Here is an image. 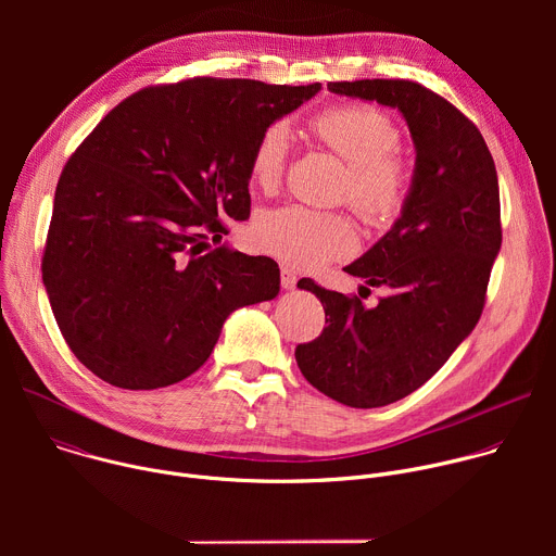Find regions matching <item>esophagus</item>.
<instances>
[{
    "mask_svg": "<svg viewBox=\"0 0 556 556\" xmlns=\"http://www.w3.org/2000/svg\"><path fill=\"white\" fill-rule=\"evenodd\" d=\"M296 275L290 270V268H281V286H283V290H294V286H296Z\"/></svg>",
    "mask_w": 556,
    "mask_h": 556,
    "instance_id": "esophagus-1",
    "label": "esophagus"
}]
</instances>
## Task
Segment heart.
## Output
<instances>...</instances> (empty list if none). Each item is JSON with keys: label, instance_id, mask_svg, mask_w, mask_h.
<instances>
[{"label": "heart", "instance_id": "heart-1", "mask_svg": "<svg viewBox=\"0 0 556 556\" xmlns=\"http://www.w3.org/2000/svg\"><path fill=\"white\" fill-rule=\"evenodd\" d=\"M309 127L350 165L345 195L365 219L387 222L401 211L409 172L393 153L399 129L387 114L367 105H337L316 114ZM288 149V125L273 123L260 134L249 161L257 189L270 191L279 185ZM255 240L290 266L321 268L354 251L356 232L345 215L283 206L257 222Z\"/></svg>", "mask_w": 556, "mask_h": 556}]
</instances>
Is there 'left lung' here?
Returning <instances> with one entry per match:
<instances>
[{"label": "left lung", "instance_id": "8db88e82", "mask_svg": "<svg viewBox=\"0 0 556 556\" xmlns=\"http://www.w3.org/2000/svg\"><path fill=\"white\" fill-rule=\"evenodd\" d=\"M328 90L399 110L416 149L399 219L343 268L389 294L367 307L312 279L296 283L324 303L328 324L296 348L301 374L341 405L374 409L425 384L480 321L502 249L500 185L480 129L431 90L391 78Z\"/></svg>", "mask_w": 556, "mask_h": 556}]
</instances>
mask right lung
Instances as JSON below:
<instances>
[{
  "label": "right lung",
  "mask_w": 556,
  "mask_h": 556,
  "mask_svg": "<svg viewBox=\"0 0 556 556\" xmlns=\"http://www.w3.org/2000/svg\"><path fill=\"white\" fill-rule=\"evenodd\" d=\"M319 92L251 78L147 88L74 151L41 270L59 330L92 374L121 389L180 382L228 314L279 294L275 260L211 251L208 235L222 242V219H249L255 140Z\"/></svg>",
  "instance_id": "1"
}]
</instances>
